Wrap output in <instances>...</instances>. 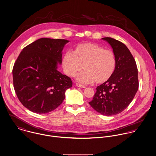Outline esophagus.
I'll use <instances>...</instances> for the list:
<instances>
[{"label":"esophagus","mask_w":156,"mask_h":156,"mask_svg":"<svg viewBox=\"0 0 156 156\" xmlns=\"http://www.w3.org/2000/svg\"><path fill=\"white\" fill-rule=\"evenodd\" d=\"M76 86L78 87H81V88H86V86H84V85H82V84H78V83H76Z\"/></svg>","instance_id":"34e87169"}]
</instances>
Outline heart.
Segmentation results:
<instances>
[{
  "label": "heart",
  "instance_id": "b5f03b06",
  "mask_svg": "<svg viewBox=\"0 0 156 156\" xmlns=\"http://www.w3.org/2000/svg\"><path fill=\"white\" fill-rule=\"evenodd\" d=\"M84 64L85 70L78 75V81L84 84L92 83L96 81L97 83H103L114 73L116 60L112 51L89 43L81 44L75 51L68 50L65 54L63 66L67 75L75 76L83 68Z\"/></svg>",
  "mask_w": 156,
  "mask_h": 156
}]
</instances>
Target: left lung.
<instances>
[{
    "label": "left lung",
    "mask_w": 156,
    "mask_h": 156,
    "mask_svg": "<svg viewBox=\"0 0 156 156\" xmlns=\"http://www.w3.org/2000/svg\"><path fill=\"white\" fill-rule=\"evenodd\" d=\"M102 39L111 46L115 57V69L111 77L97 87L90 106L102 115L111 116L124 111L138 89V68L128 48L120 41L106 37Z\"/></svg>",
    "instance_id": "obj_1"
}]
</instances>
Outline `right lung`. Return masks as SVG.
I'll use <instances>...</instances> for the list:
<instances>
[{
	"label": "right lung",
	"mask_w": 156,
	"mask_h": 156,
	"mask_svg": "<svg viewBox=\"0 0 156 156\" xmlns=\"http://www.w3.org/2000/svg\"><path fill=\"white\" fill-rule=\"evenodd\" d=\"M69 41L41 38L23 49L13 69V84L20 102L37 114L56 109L72 86L69 76L57 70L62 50Z\"/></svg>",
	"instance_id": "add662e5"
}]
</instances>
